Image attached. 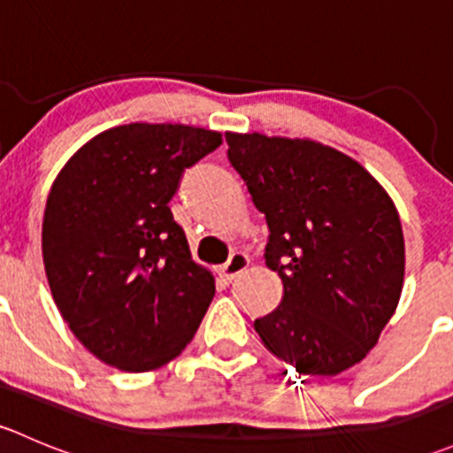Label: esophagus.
<instances>
[{"label":"esophagus","mask_w":453,"mask_h":453,"mask_svg":"<svg viewBox=\"0 0 453 453\" xmlns=\"http://www.w3.org/2000/svg\"><path fill=\"white\" fill-rule=\"evenodd\" d=\"M248 265H250L248 256L241 254V252H234L226 265H221V267H219V276H221L226 282H232L236 276H241V273L248 269Z\"/></svg>","instance_id":"1"}]
</instances>
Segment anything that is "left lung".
I'll return each instance as SVG.
<instances>
[{
    "instance_id": "8db88e82",
    "label": "left lung",
    "mask_w": 453,
    "mask_h": 453,
    "mask_svg": "<svg viewBox=\"0 0 453 453\" xmlns=\"http://www.w3.org/2000/svg\"><path fill=\"white\" fill-rule=\"evenodd\" d=\"M226 140L267 221L265 263L285 289L256 333L298 372L340 374L366 357L399 304V212L362 164L331 146L260 134Z\"/></svg>"
}]
</instances>
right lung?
<instances>
[{
    "mask_svg": "<svg viewBox=\"0 0 453 453\" xmlns=\"http://www.w3.org/2000/svg\"><path fill=\"white\" fill-rule=\"evenodd\" d=\"M186 125L116 127L63 166L43 214V265L63 319L100 362L144 372L190 344L214 278L190 258L168 201L221 146Z\"/></svg>",
    "mask_w": 453,
    "mask_h": 453,
    "instance_id": "add662e5",
    "label": "right lung"
}]
</instances>
